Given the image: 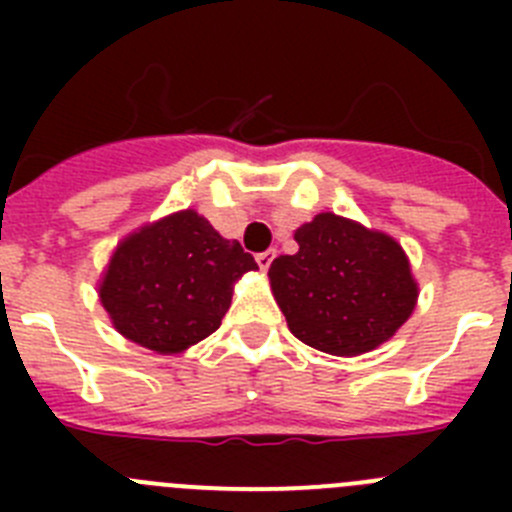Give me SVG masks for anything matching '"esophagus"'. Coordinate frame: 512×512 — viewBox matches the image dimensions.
<instances>
[{
	"label": "esophagus",
	"instance_id": "34e87169",
	"mask_svg": "<svg viewBox=\"0 0 512 512\" xmlns=\"http://www.w3.org/2000/svg\"><path fill=\"white\" fill-rule=\"evenodd\" d=\"M274 256H277V251L274 248H269V251L264 253H256V264H259L261 271H266L271 266V261H274Z\"/></svg>",
	"mask_w": 512,
	"mask_h": 512
}]
</instances>
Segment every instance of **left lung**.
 <instances>
[{
  "label": "left lung",
  "instance_id": "1",
  "mask_svg": "<svg viewBox=\"0 0 512 512\" xmlns=\"http://www.w3.org/2000/svg\"><path fill=\"white\" fill-rule=\"evenodd\" d=\"M300 251L271 261L274 300L289 330L333 356H359L390 341L418 302L400 243L387 233L320 212L297 228Z\"/></svg>",
  "mask_w": 512,
  "mask_h": 512
}]
</instances>
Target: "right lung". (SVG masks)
I'll return each instance as SVG.
<instances>
[{"instance_id": "right-lung-1", "label": "right lung", "mask_w": 512, "mask_h": 512, "mask_svg": "<svg viewBox=\"0 0 512 512\" xmlns=\"http://www.w3.org/2000/svg\"><path fill=\"white\" fill-rule=\"evenodd\" d=\"M259 269L194 210L130 233L112 253L99 300L117 333L156 354H179L215 333L233 284Z\"/></svg>"}]
</instances>
